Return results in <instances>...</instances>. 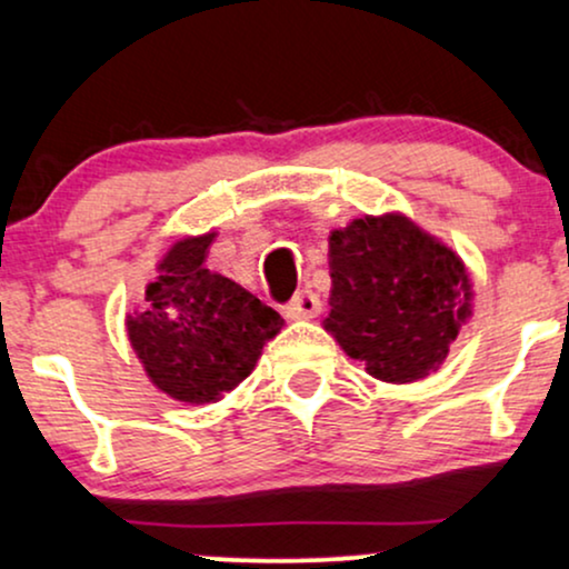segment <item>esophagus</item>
I'll return each instance as SVG.
<instances>
[{"label": "esophagus", "mask_w": 569, "mask_h": 569, "mask_svg": "<svg viewBox=\"0 0 569 569\" xmlns=\"http://www.w3.org/2000/svg\"><path fill=\"white\" fill-rule=\"evenodd\" d=\"M321 312V297L312 289H302L293 293V299L286 305V316L289 318H312Z\"/></svg>", "instance_id": "esophagus-1"}]
</instances>
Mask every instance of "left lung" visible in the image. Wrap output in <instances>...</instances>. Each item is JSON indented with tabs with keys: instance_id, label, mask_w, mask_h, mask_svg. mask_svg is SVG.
Returning <instances> with one entry per match:
<instances>
[{
	"instance_id": "8db88e82",
	"label": "left lung",
	"mask_w": 569,
	"mask_h": 569,
	"mask_svg": "<svg viewBox=\"0 0 569 569\" xmlns=\"http://www.w3.org/2000/svg\"><path fill=\"white\" fill-rule=\"evenodd\" d=\"M331 331L382 382L436 371L471 316L460 257L401 213L352 219L329 238Z\"/></svg>"
}]
</instances>
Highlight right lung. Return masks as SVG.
<instances>
[{
	"label": "right lung",
	"instance_id": "right-lung-1",
	"mask_svg": "<svg viewBox=\"0 0 569 569\" xmlns=\"http://www.w3.org/2000/svg\"><path fill=\"white\" fill-rule=\"evenodd\" d=\"M213 238L173 243L147 286V310L128 318L130 345L149 380L187 403L219 401L238 388L283 326L272 307L202 264Z\"/></svg>",
	"mask_w": 569,
	"mask_h": 569
}]
</instances>
